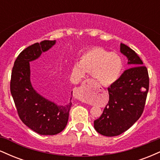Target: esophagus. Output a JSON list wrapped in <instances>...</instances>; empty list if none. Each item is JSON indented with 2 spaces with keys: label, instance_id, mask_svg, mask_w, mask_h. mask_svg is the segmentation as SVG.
<instances>
[{
  "label": "esophagus",
  "instance_id": "esophagus-1",
  "mask_svg": "<svg viewBox=\"0 0 160 160\" xmlns=\"http://www.w3.org/2000/svg\"><path fill=\"white\" fill-rule=\"evenodd\" d=\"M80 101H81V102H85V101H84V99H83V98H80Z\"/></svg>",
  "mask_w": 160,
  "mask_h": 160
}]
</instances>
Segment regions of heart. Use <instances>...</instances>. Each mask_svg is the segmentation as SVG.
Listing matches in <instances>:
<instances>
[{"label":"heart","mask_w":160,"mask_h":160,"mask_svg":"<svg viewBox=\"0 0 160 160\" xmlns=\"http://www.w3.org/2000/svg\"><path fill=\"white\" fill-rule=\"evenodd\" d=\"M122 69V59L117 53L95 47L82 55L79 63L73 66L72 71L79 78H82L85 72L92 74L99 84L110 86L118 80Z\"/></svg>","instance_id":"heart-1"}]
</instances>
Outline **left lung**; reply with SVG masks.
<instances>
[{
    "mask_svg": "<svg viewBox=\"0 0 160 160\" xmlns=\"http://www.w3.org/2000/svg\"><path fill=\"white\" fill-rule=\"evenodd\" d=\"M120 52L128 58L130 68L108 88V103L94 121L95 129L108 137L124 132L140 118L149 90L148 68L138 55L123 43L120 44Z\"/></svg>",
    "mask_w": 160,
    "mask_h": 160,
    "instance_id": "8db88e82",
    "label": "left lung"
}]
</instances>
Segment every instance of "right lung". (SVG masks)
<instances>
[{
	"label": "right lung",
	"instance_id": "add662e5",
	"mask_svg": "<svg viewBox=\"0 0 160 160\" xmlns=\"http://www.w3.org/2000/svg\"><path fill=\"white\" fill-rule=\"evenodd\" d=\"M55 43L56 40H43L28 47L16 58L11 74L10 92L20 120L33 131L43 135L63 131L72 105L71 101L66 105H56L38 94L31 83L29 62L38 58Z\"/></svg>",
	"mask_w": 160,
	"mask_h": 160
}]
</instances>
